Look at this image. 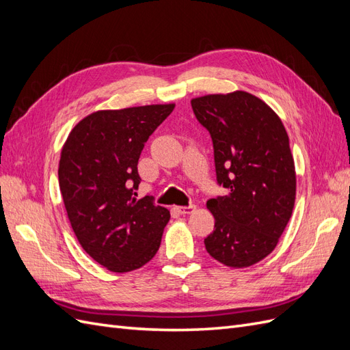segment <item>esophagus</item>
Here are the masks:
<instances>
[{"label": "esophagus", "mask_w": 350, "mask_h": 350, "mask_svg": "<svg viewBox=\"0 0 350 350\" xmlns=\"http://www.w3.org/2000/svg\"><path fill=\"white\" fill-rule=\"evenodd\" d=\"M196 210V206L189 204V206H181V207H176V211L179 215H189L193 213V211Z\"/></svg>", "instance_id": "34e87169"}]
</instances>
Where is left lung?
<instances>
[{
  "label": "left lung",
  "mask_w": 350,
  "mask_h": 350,
  "mask_svg": "<svg viewBox=\"0 0 350 350\" xmlns=\"http://www.w3.org/2000/svg\"><path fill=\"white\" fill-rule=\"evenodd\" d=\"M213 142L216 181L226 196L207 201L215 229L207 252L229 267H248L276 248L296 191L289 137L269 105L247 92L191 100Z\"/></svg>",
  "instance_id": "obj_1"
}]
</instances>
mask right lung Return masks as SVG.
I'll return each mask as SVG.
<instances>
[{
  "label": "right lung",
  "mask_w": 350,
  "mask_h": 350,
  "mask_svg": "<svg viewBox=\"0 0 350 350\" xmlns=\"http://www.w3.org/2000/svg\"><path fill=\"white\" fill-rule=\"evenodd\" d=\"M175 105L98 111L71 130L62 147L58 181L80 245L115 273L140 269L161 247L171 219L152 196L137 200L143 147Z\"/></svg>",
  "instance_id": "add662e5"
}]
</instances>
